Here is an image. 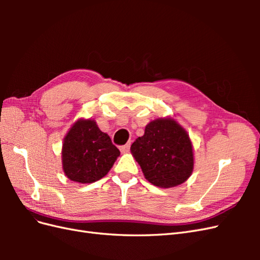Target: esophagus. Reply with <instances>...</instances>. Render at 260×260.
<instances>
[{"instance_id": "1", "label": "esophagus", "mask_w": 260, "mask_h": 260, "mask_svg": "<svg viewBox=\"0 0 260 260\" xmlns=\"http://www.w3.org/2000/svg\"><path fill=\"white\" fill-rule=\"evenodd\" d=\"M129 148H130V143H127V144L120 146V151H121V153H127L129 151Z\"/></svg>"}]
</instances>
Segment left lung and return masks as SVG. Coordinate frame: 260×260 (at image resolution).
Returning <instances> with one entry per match:
<instances>
[{
  "instance_id": "8db88e82",
  "label": "left lung",
  "mask_w": 260,
  "mask_h": 260,
  "mask_svg": "<svg viewBox=\"0 0 260 260\" xmlns=\"http://www.w3.org/2000/svg\"><path fill=\"white\" fill-rule=\"evenodd\" d=\"M130 149L146 180L156 186H177L186 181L193 171L191 140L171 118L149 122L144 136L139 137Z\"/></svg>"
}]
</instances>
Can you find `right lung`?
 Masks as SVG:
<instances>
[{"instance_id":"add662e5","label":"right lung","mask_w":260,"mask_h":260,"mask_svg":"<svg viewBox=\"0 0 260 260\" xmlns=\"http://www.w3.org/2000/svg\"><path fill=\"white\" fill-rule=\"evenodd\" d=\"M119 155V149L95 121L80 119L64 139L62 169L70 180L92 183L107 175Z\"/></svg>"}]
</instances>
